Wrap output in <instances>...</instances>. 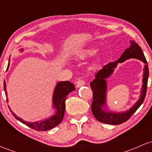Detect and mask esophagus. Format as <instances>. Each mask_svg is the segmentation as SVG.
Wrapping results in <instances>:
<instances>
[{"mask_svg": "<svg viewBox=\"0 0 152 152\" xmlns=\"http://www.w3.org/2000/svg\"><path fill=\"white\" fill-rule=\"evenodd\" d=\"M84 85H85V81H83V80L80 79V80H78V82H77V84H76V87H77V88H80V87L84 86Z\"/></svg>", "mask_w": 152, "mask_h": 152, "instance_id": "obj_1", "label": "esophagus"}]
</instances>
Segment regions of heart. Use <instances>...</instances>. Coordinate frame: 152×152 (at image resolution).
Returning a JSON list of instances; mask_svg holds the SVG:
<instances>
[{
  "instance_id": "obj_1",
  "label": "heart",
  "mask_w": 152,
  "mask_h": 152,
  "mask_svg": "<svg viewBox=\"0 0 152 152\" xmlns=\"http://www.w3.org/2000/svg\"><path fill=\"white\" fill-rule=\"evenodd\" d=\"M96 50L94 48H87V49L83 50L79 55V58L81 59H85L87 57H89L93 56L95 53Z\"/></svg>"
}]
</instances>
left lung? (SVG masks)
Listing matches in <instances>:
<instances>
[{
    "label": "left lung",
    "instance_id": "8db88e82",
    "mask_svg": "<svg viewBox=\"0 0 152 152\" xmlns=\"http://www.w3.org/2000/svg\"><path fill=\"white\" fill-rule=\"evenodd\" d=\"M131 46L124 51L119 58L114 62H111L104 66L97 72L95 78L91 82L90 86L93 91V102L91 104V111L95 118L99 121L107 124L118 125L124 123L131 117L132 114L139 109L145 99L147 82L149 78V68L144 54L142 48L135 41H130ZM130 58H136L141 60L145 64L143 73L141 94L139 100L129 110L121 113H116L111 111L107 108L106 103V93H107V81L113 72L114 69L119 62H123Z\"/></svg>",
    "mask_w": 152,
    "mask_h": 152
}]
</instances>
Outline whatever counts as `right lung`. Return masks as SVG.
Returning <instances> with one entry per match:
<instances>
[{
    "label": "right lung",
    "instance_id": "1",
    "mask_svg": "<svg viewBox=\"0 0 152 152\" xmlns=\"http://www.w3.org/2000/svg\"><path fill=\"white\" fill-rule=\"evenodd\" d=\"M20 52L23 51V48H20ZM10 66V59L9 62L8 64V69ZM3 86H4L5 94L7 96V91H6V81L3 82ZM76 88L74 85L70 81H59L56 85L55 88H54L53 98H52V106L54 109V113L50 117L45 118L41 121L29 122L23 120L22 118H19L16 116L14 112H13L11 109H10V112L13 114V116L20 121L21 123L26 124V126H29L31 129L36 131H48L53 127L58 126L59 124L62 121L63 118H64V113H65V102L67 96L71 93V91H74ZM7 102H8V98H7ZM9 107V106H8ZM10 108V107H9Z\"/></svg>",
    "mask_w": 152,
    "mask_h": 152
}]
</instances>
